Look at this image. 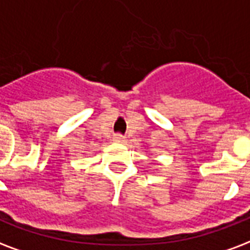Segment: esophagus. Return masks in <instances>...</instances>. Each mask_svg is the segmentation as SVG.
I'll return each instance as SVG.
<instances>
[{
  "instance_id": "obj_1",
  "label": "esophagus",
  "mask_w": 250,
  "mask_h": 250,
  "mask_svg": "<svg viewBox=\"0 0 250 250\" xmlns=\"http://www.w3.org/2000/svg\"><path fill=\"white\" fill-rule=\"evenodd\" d=\"M112 142H115V143H125V136H123L122 133H115V135L112 136Z\"/></svg>"
}]
</instances>
